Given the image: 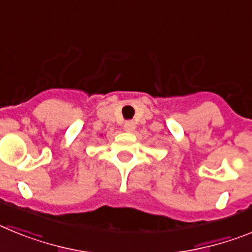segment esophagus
Wrapping results in <instances>:
<instances>
[{"label": "esophagus", "instance_id": "obj_1", "mask_svg": "<svg viewBox=\"0 0 252 252\" xmlns=\"http://www.w3.org/2000/svg\"><path fill=\"white\" fill-rule=\"evenodd\" d=\"M136 128V125H135V122L133 121H126L124 125V130L125 131H128V132H131V131H133Z\"/></svg>", "mask_w": 252, "mask_h": 252}]
</instances>
